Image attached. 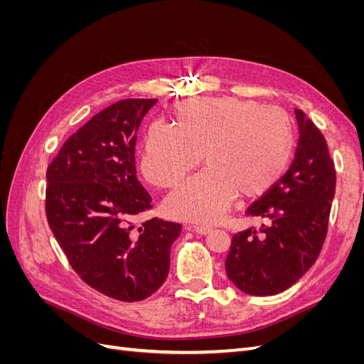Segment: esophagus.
<instances>
[{
  "mask_svg": "<svg viewBox=\"0 0 364 364\" xmlns=\"http://www.w3.org/2000/svg\"><path fill=\"white\" fill-rule=\"evenodd\" d=\"M190 229H193L194 232L200 234V235H206V234L211 232V228H209V226H190Z\"/></svg>",
  "mask_w": 364,
  "mask_h": 364,
  "instance_id": "34e87169",
  "label": "esophagus"
}]
</instances>
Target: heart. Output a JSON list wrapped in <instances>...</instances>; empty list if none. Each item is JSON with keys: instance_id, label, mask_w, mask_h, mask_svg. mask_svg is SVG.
Returning a JSON list of instances; mask_svg holds the SVG:
<instances>
[{"instance_id": "1", "label": "heart", "mask_w": 364, "mask_h": 364, "mask_svg": "<svg viewBox=\"0 0 364 364\" xmlns=\"http://www.w3.org/2000/svg\"><path fill=\"white\" fill-rule=\"evenodd\" d=\"M174 124L153 123L144 139L141 171L170 188L200 162L206 167L165 200L168 215L214 223L237 194L261 196L277 183L294 155L293 119L284 111L238 97H203L173 107Z\"/></svg>"}]
</instances>
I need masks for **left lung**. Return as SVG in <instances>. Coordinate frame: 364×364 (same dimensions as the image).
<instances>
[{"mask_svg": "<svg viewBox=\"0 0 364 364\" xmlns=\"http://www.w3.org/2000/svg\"><path fill=\"white\" fill-rule=\"evenodd\" d=\"M299 141L282 178L246 214L269 220L232 237L225 261L228 278L247 294H278L316 262L328 232L336 194V167L322 132L294 109Z\"/></svg>", "mask_w": 364, "mask_h": 364, "instance_id": "1", "label": "left lung"}]
</instances>
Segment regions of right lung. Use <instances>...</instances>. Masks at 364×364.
<instances>
[{
	"instance_id": "right-lung-1",
	"label": "right lung",
	"mask_w": 364,
	"mask_h": 364,
	"mask_svg": "<svg viewBox=\"0 0 364 364\" xmlns=\"http://www.w3.org/2000/svg\"><path fill=\"white\" fill-rule=\"evenodd\" d=\"M158 98H127L71 135L47 168L48 225L71 267L112 299L136 302L167 279L182 226L134 217L151 208L136 178V132Z\"/></svg>"
}]
</instances>
